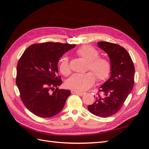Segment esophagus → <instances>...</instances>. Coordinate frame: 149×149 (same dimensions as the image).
<instances>
[{"mask_svg": "<svg viewBox=\"0 0 149 149\" xmlns=\"http://www.w3.org/2000/svg\"><path fill=\"white\" fill-rule=\"evenodd\" d=\"M71 93L72 94H79V95L80 96H82L84 94V93H82V92H79V91H75V90H71Z\"/></svg>", "mask_w": 149, "mask_h": 149, "instance_id": "1", "label": "esophagus"}]
</instances>
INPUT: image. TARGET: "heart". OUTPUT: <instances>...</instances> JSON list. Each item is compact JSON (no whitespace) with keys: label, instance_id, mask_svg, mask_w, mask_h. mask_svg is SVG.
<instances>
[{"label":"heart","instance_id":"heart-1","mask_svg":"<svg viewBox=\"0 0 149 149\" xmlns=\"http://www.w3.org/2000/svg\"><path fill=\"white\" fill-rule=\"evenodd\" d=\"M76 54L88 62L87 70L91 72L83 74H74L68 79L66 86L78 91H86L95 82V76L98 82H103L107 79L111 72V64L106 58L100 57L96 48L89 45L83 46L76 50ZM60 71L65 76L70 73L69 59L67 56L60 58L58 63Z\"/></svg>","mask_w":149,"mask_h":149}]
</instances>
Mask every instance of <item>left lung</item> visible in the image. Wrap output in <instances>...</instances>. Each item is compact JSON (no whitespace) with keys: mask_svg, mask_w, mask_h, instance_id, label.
<instances>
[{"mask_svg":"<svg viewBox=\"0 0 149 149\" xmlns=\"http://www.w3.org/2000/svg\"><path fill=\"white\" fill-rule=\"evenodd\" d=\"M98 47L109 56L111 64L110 78L100 86L96 101L89 105L90 112L101 118H107L118 112L132 90L135 68L126 49L119 45L99 42Z\"/></svg>","mask_w":149,"mask_h":149,"instance_id":"1","label":"left lung"}]
</instances>
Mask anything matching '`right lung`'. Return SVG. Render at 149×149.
I'll use <instances>...</instances> for the list:
<instances>
[{
  "label": "right lung",
  "instance_id": "add662e5",
  "mask_svg": "<svg viewBox=\"0 0 149 149\" xmlns=\"http://www.w3.org/2000/svg\"><path fill=\"white\" fill-rule=\"evenodd\" d=\"M75 46L53 42L33 44L22 54L17 66L16 84L22 102L35 115L51 118L63 108L71 92L57 88L62 83L58 76V63Z\"/></svg>",
  "mask_w": 149,
  "mask_h": 149
}]
</instances>
